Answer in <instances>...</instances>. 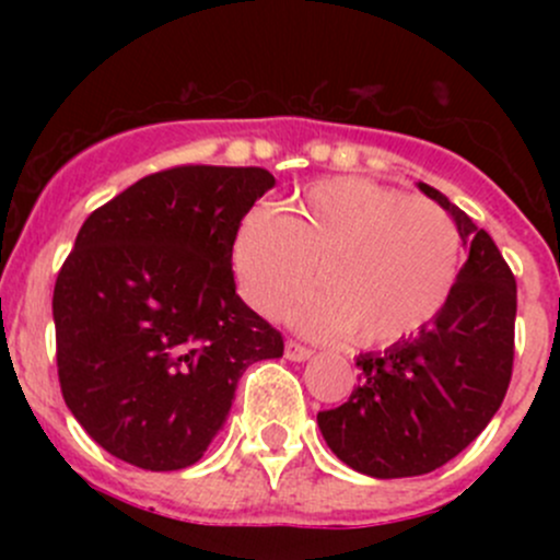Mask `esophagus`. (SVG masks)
Instances as JSON below:
<instances>
[{
	"label": "esophagus",
	"mask_w": 560,
	"mask_h": 560,
	"mask_svg": "<svg viewBox=\"0 0 560 560\" xmlns=\"http://www.w3.org/2000/svg\"><path fill=\"white\" fill-rule=\"evenodd\" d=\"M284 355L289 358V361H307V358L313 355V350L311 347H305V345H300V342H294V339H287V345H284Z\"/></svg>",
	"instance_id": "1"
}]
</instances>
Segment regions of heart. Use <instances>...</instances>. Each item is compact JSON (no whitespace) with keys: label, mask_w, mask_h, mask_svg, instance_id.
I'll use <instances>...</instances> for the list:
<instances>
[{"label":"heart","mask_w":560,"mask_h":560,"mask_svg":"<svg viewBox=\"0 0 560 560\" xmlns=\"http://www.w3.org/2000/svg\"><path fill=\"white\" fill-rule=\"evenodd\" d=\"M242 292L262 316H279L311 284L320 292L292 311L313 337L363 347L402 342L440 316L460 266V234L440 205L342 176L307 186L284 215L258 208L234 240Z\"/></svg>","instance_id":"1"}]
</instances>
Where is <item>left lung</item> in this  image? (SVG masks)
<instances>
[{
	"label": "left lung",
	"instance_id": "left-lung-1",
	"mask_svg": "<svg viewBox=\"0 0 560 560\" xmlns=\"http://www.w3.org/2000/svg\"><path fill=\"white\" fill-rule=\"evenodd\" d=\"M419 186L453 215L468 260L440 316L384 352L358 358L352 395L318 413L334 455L376 479L421 477L453 460L498 413L513 374V271L458 205Z\"/></svg>",
	"mask_w": 560,
	"mask_h": 560
}]
</instances>
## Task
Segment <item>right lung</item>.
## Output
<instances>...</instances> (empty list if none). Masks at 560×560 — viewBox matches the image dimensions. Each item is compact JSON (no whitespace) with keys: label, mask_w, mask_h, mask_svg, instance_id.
<instances>
[{"label":"right lung","mask_w":560,"mask_h":560,"mask_svg":"<svg viewBox=\"0 0 560 560\" xmlns=\"http://www.w3.org/2000/svg\"><path fill=\"white\" fill-rule=\"evenodd\" d=\"M273 186L266 168L176 165L83 221L55 281L57 376L115 458L147 471L197 464L244 369L284 355L231 271L242 218Z\"/></svg>","instance_id":"obj_1"}]
</instances>
